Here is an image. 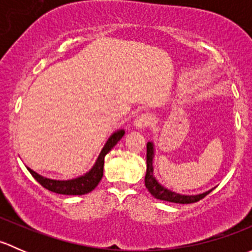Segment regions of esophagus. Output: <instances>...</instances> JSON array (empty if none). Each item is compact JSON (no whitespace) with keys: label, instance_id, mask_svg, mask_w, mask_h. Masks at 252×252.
Returning a JSON list of instances; mask_svg holds the SVG:
<instances>
[{"label":"esophagus","instance_id":"34e87169","mask_svg":"<svg viewBox=\"0 0 252 252\" xmlns=\"http://www.w3.org/2000/svg\"><path fill=\"white\" fill-rule=\"evenodd\" d=\"M150 123H151V117H150V114L144 113L136 117L135 121H134V126H135L136 129H144L146 128Z\"/></svg>","mask_w":252,"mask_h":252}]
</instances>
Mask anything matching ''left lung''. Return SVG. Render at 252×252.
Here are the masks:
<instances>
[{
  "mask_svg": "<svg viewBox=\"0 0 252 252\" xmlns=\"http://www.w3.org/2000/svg\"><path fill=\"white\" fill-rule=\"evenodd\" d=\"M146 152V175H145V187L150 194L158 200L175 202V204H192L204 199L206 195L210 194L213 189L197 195H183L179 192L172 191L161 184L154 175V158H155V145L152 141L147 142Z\"/></svg>",
  "mask_w": 252,
  "mask_h": 252,
  "instance_id": "obj_1",
  "label": "left lung"
}]
</instances>
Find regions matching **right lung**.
<instances>
[{
  "mask_svg": "<svg viewBox=\"0 0 252 252\" xmlns=\"http://www.w3.org/2000/svg\"><path fill=\"white\" fill-rule=\"evenodd\" d=\"M124 133H126V131H124L123 129H119V130L112 133V135L107 139L106 144L103 145L97 159H96V162L94 163V166L91 167L90 171L86 172L85 174L80 175V177L73 178V179L68 180H56L50 179V178L46 177H42V175H40L39 173L32 171V169H30L29 167H27V168L28 171L30 172V174L34 177V179L36 180V182H39L42 187L46 188L47 190H50V191L62 195L88 194V192L93 191V190L98 185L100 180L102 179L105 156L113 149L114 145H117V142L123 138Z\"/></svg>",
  "mask_w": 252,
  "mask_h": 252,
  "instance_id": "right-lung-1",
  "label": "right lung"
}]
</instances>
